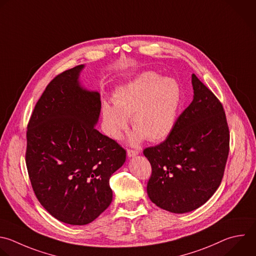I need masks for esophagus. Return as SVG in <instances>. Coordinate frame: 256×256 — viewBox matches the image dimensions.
I'll list each match as a JSON object with an SVG mask.
<instances>
[{"instance_id":"34e87169","label":"esophagus","mask_w":256,"mask_h":256,"mask_svg":"<svg viewBox=\"0 0 256 256\" xmlns=\"http://www.w3.org/2000/svg\"><path fill=\"white\" fill-rule=\"evenodd\" d=\"M136 154H138V150H128V156L130 158V156H136Z\"/></svg>"}]
</instances>
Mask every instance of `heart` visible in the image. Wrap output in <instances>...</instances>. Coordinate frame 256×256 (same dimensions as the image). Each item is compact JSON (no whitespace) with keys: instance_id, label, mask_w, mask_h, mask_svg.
<instances>
[{"instance_id":"heart-1","label":"heart","mask_w":256,"mask_h":256,"mask_svg":"<svg viewBox=\"0 0 256 256\" xmlns=\"http://www.w3.org/2000/svg\"><path fill=\"white\" fill-rule=\"evenodd\" d=\"M180 100V88L174 79L142 73L116 92L114 104H102L104 130L118 140L132 118L136 128L130 138L132 144L146 138L150 142L164 140L175 128Z\"/></svg>"}]
</instances>
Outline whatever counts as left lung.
<instances>
[{
	"label": "left lung",
	"mask_w": 256,
	"mask_h": 256,
	"mask_svg": "<svg viewBox=\"0 0 256 256\" xmlns=\"http://www.w3.org/2000/svg\"><path fill=\"white\" fill-rule=\"evenodd\" d=\"M194 98L162 142L146 148L152 166L148 195L158 207L187 213L205 204L221 184L229 154V128L215 94L193 74Z\"/></svg>",
	"instance_id": "1"
}]
</instances>
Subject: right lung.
<instances>
[{
    "label": "right lung",
    "mask_w": 256,
    "mask_h": 256,
    "mask_svg": "<svg viewBox=\"0 0 256 256\" xmlns=\"http://www.w3.org/2000/svg\"><path fill=\"white\" fill-rule=\"evenodd\" d=\"M83 65L54 77L37 102L27 128L26 166L33 191L56 219L85 225L112 203V175L126 152L100 132V96L80 86Z\"/></svg>",
    "instance_id": "obj_1"
}]
</instances>
